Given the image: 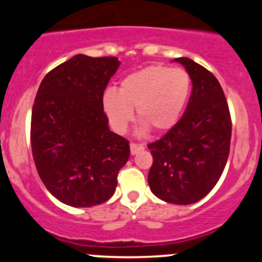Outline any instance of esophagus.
<instances>
[{"mask_svg": "<svg viewBox=\"0 0 262 262\" xmlns=\"http://www.w3.org/2000/svg\"><path fill=\"white\" fill-rule=\"evenodd\" d=\"M144 147L142 144H136V143H131L129 144V151H131V155L139 154V151H143Z\"/></svg>", "mask_w": 262, "mask_h": 262, "instance_id": "34e87169", "label": "esophagus"}]
</instances>
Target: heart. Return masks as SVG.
<instances>
[{
    "mask_svg": "<svg viewBox=\"0 0 262 262\" xmlns=\"http://www.w3.org/2000/svg\"><path fill=\"white\" fill-rule=\"evenodd\" d=\"M191 89V78L185 69L151 66L120 81L119 89L105 92L102 105L115 133H126L134 119L140 122V133L168 131L177 123Z\"/></svg>",
    "mask_w": 262,
    "mask_h": 262,
    "instance_id": "heart-1",
    "label": "heart"
}]
</instances>
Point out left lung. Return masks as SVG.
I'll use <instances>...</instances> for the list:
<instances>
[{"mask_svg": "<svg viewBox=\"0 0 262 262\" xmlns=\"http://www.w3.org/2000/svg\"><path fill=\"white\" fill-rule=\"evenodd\" d=\"M173 61L191 78V96L174 127L148 148L154 164L148 174L152 193L169 203L191 205L214 189L228 160L231 115L219 81L187 57Z\"/></svg>", "mask_w": 262, "mask_h": 262, "instance_id": "8db88e82", "label": "left lung"}]
</instances>
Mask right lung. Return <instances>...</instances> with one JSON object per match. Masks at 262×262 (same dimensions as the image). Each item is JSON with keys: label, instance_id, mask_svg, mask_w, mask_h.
<instances>
[{"label": "right lung", "instance_id": "right-lung-1", "mask_svg": "<svg viewBox=\"0 0 262 262\" xmlns=\"http://www.w3.org/2000/svg\"><path fill=\"white\" fill-rule=\"evenodd\" d=\"M118 57L76 55L47 73L31 114V148L39 177L56 200L92 207L115 193L129 157L126 139L108 128L103 92Z\"/></svg>", "mask_w": 262, "mask_h": 262}]
</instances>
